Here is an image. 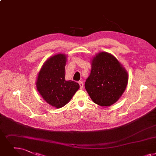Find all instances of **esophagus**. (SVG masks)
<instances>
[{"label":"esophagus","mask_w":156,"mask_h":156,"mask_svg":"<svg viewBox=\"0 0 156 156\" xmlns=\"http://www.w3.org/2000/svg\"><path fill=\"white\" fill-rule=\"evenodd\" d=\"M78 83H79V85H80V89H83V83L82 81H80V82H78Z\"/></svg>","instance_id":"34e87169"}]
</instances>
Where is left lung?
I'll return each mask as SVG.
<instances>
[{"label": "left lung", "instance_id": "8db88e82", "mask_svg": "<svg viewBox=\"0 0 156 156\" xmlns=\"http://www.w3.org/2000/svg\"><path fill=\"white\" fill-rule=\"evenodd\" d=\"M89 76L85 87L91 99L101 106L116 103L126 90L128 74L112 54L100 52L92 60Z\"/></svg>", "mask_w": 156, "mask_h": 156}]
</instances>
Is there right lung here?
Here are the masks:
<instances>
[{"label": "right lung", "mask_w": 156, "mask_h": 156, "mask_svg": "<svg viewBox=\"0 0 156 156\" xmlns=\"http://www.w3.org/2000/svg\"><path fill=\"white\" fill-rule=\"evenodd\" d=\"M66 55L59 53L48 58L43 65L37 78L36 87L46 103L57 108L69 102L80 85L65 80Z\"/></svg>", "instance_id": "1"}]
</instances>
